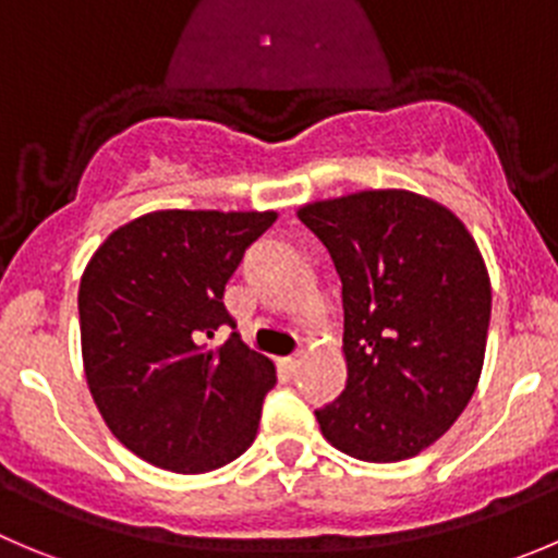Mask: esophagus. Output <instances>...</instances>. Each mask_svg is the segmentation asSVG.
I'll return each mask as SVG.
<instances>
[{
    "instance_id": "1",
    "label": "esophagus",
    "mask_w": 558,
    "mask_h": 558,
    "mask_svg": "<svg viewBox=\"0 0 558 558\" xmlns=\"http://www.w3.org/2000/svg\"><path fill=\"white\" fill-rule=\"evenodd\" d=\"M304 364V355H290V359H282V367L288 373H299V367Z\"/></svg>"
}]
</instances>
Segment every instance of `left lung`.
<instances>
[{
    "instance_id": "1",
    "label": "left lung",
    "mask_w": 558,
    "mask_h": 558,
    "mask_svg": "<svg viewBox=\"0 0 558 558\" xmlns=\"http://www.w3.org/2000/svg\"><path fill=\"white\" fill-rule=\"evenodd\" d=\"M342 279L344 391L315 411L331 447L397 463L458 422L480 384L490 276L469 227L408 189L301 205Z\"/></svg>"
}]
</instances>
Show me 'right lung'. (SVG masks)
Segmentation results:
<instances>
[{
    "mask_svg": "<svg viewBox=\"0 0 558 558\" xmlns=\"http://www.w3.org/2000/svg\"><path fill=\"white\" fill-rule=\"evenodd\" d=\"M276 210H153L117 227L78 284L89 395L117 441L158 469L205 474L241 458L276 384L270 359L221 326L225 284Z\"/></svg>",
    "mask_w": 558,
    "mask_h": 558,
    "instance_id": "1",
    "label": "right lung"
}]
</instances>
